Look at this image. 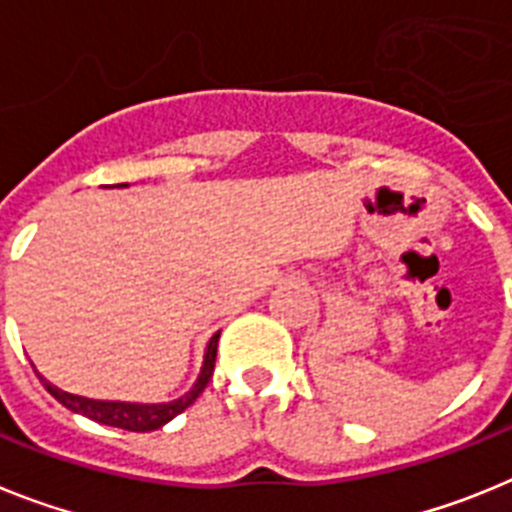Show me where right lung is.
<instances>
[{
	"label": "right lung",
	"mask_w": 512,
	"mask_h": 512,
	"mask_svg": "<svg viewBox=\"0 0 512 512\" xmlns=\"http://www.w3.org/2000/svg\"><path fill=\"white\" fill-rule=\"evenodd\" d=\"M115 187H128V184H115ZM217 338L220 333L210 338L205 351V364H202V372L194 382L192 390L187 395H182L179 400L171 402H158V405H140V402H112V400H89V397H79L71 395V392L58 390L56 384H51L45 377H40V382L45 384V390L51 392L58 402H61L63 408H69L71 413L87 415V418L97 420L102 425H112V428H125V431H135V433H148L156 431L161 425L169 423L171 418H176L179 413L192 405L197 397L202 395V390L207 387L212 377V369H215V356H217Z\"/></svg>",
	"instance_id": "add662e5"
}]
</instances>
